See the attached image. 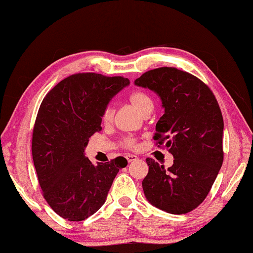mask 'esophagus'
<instances>
[{
  "label": "esophagus",
  "mask_w": 253,
  "mask_h": 253,
  "mask_svg": "<svg viewBox=\"0 0 253 253\" xmlns=\"http://www.w3.org/2000/svg\"><path fill=\"white\" fill-rule=\"evenodd\" d=\"M126 158H127V161L130 163V162L136 161V160H137V156H136V155H132V154H127Z\"/></svg>",
  "instance_id": "34e87169"
}]
</instances>
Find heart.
<instances>
[{"instance_id":"1","label":"heart","mask_w":253,"mask_h":253,"mask_svg":"<svg viewBox=\"0 0 253 253\" xmlns=\"http://www.w3.org/2000/svg\"><path fill=\"white\" fill-rule=\"evenodd\" d=\"M129 101L131 106L138 111L140 115H144L147 111H152L153 110V99L151 96L148 95L147 92H145L143 90H136L134 92H131L129 95ZM115 115V110L114 107L110 104L107 105L105 107L104 111H102L101 118L102 122L105 124H109L111 121H113ZM121 145L124 148L127 149H132L136 146V139L132 136H124L121 139Z\"/></svg>"}]
</instances>
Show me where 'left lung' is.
I'll return each mask as SVG.
<instances>
[{
    "label": "left lung",
    "instance_id": "8db88e82",
    "mask_svg": "<svg viewBox=\"0 0 253 253\" xmlns=\"http://www.w3.org/2000/svg\"><path fill=\"white\" fill-rule=\"evenodd\" d=\"M135 84L161 97L165 113L153 138L174 156L169 169L146 158L145 196L168 213L191 212L208 196L223 163L224 125L216 98L198 77L173 67L146 71Z\"/></svg>",
    "mask_w": 253,
    "mask_h": 253
}]
</instances>
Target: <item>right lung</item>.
Masks as SVG:
<instances>
[{
  "instance_id": "right-lung-1",
  "label": "right lung",
  "mask_w": 253,
  "mask_h": 253,
  "mask_svg": "<svg viewBox=\"0 0 253 253\" xmlns=\"http://www.w3.org/2000/svg\"><path fill=\"white\" fill-rule=\"evenodd\" d=\"M129 80L83 72L67 77L46 93L32 134V157L42 194L68 221H84L104 205L127 160L118 156L93 165L84 157L89 138L101 130L109 100Z\"/></svg>"
}]
</instances>
